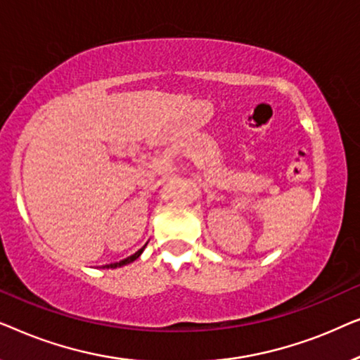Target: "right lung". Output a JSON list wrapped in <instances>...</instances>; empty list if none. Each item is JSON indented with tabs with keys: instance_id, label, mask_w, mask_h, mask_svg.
Here are the masks:
<instances>
[{
	"instance_id": "right-lung-1",
	"label": "right lung",
	"mask_w": 360,
	"mask_h": 360,
	"mask_svg": "<svg viewBox=\"0 0 360 360\" xmlns=\"http://www.w3.org/2000/svg\"><path fill=\"white\" fill-rule=\"evenodd\" d=\"M141 252L142 250H139V252H136L134 255H131V257H127V259H124V260H120V262H115V264H108V265H105L106 269H116V267H122V265H126V264H131V262H134V260L139 257L141 255Z\"/></svg>"
}]
</instances>
